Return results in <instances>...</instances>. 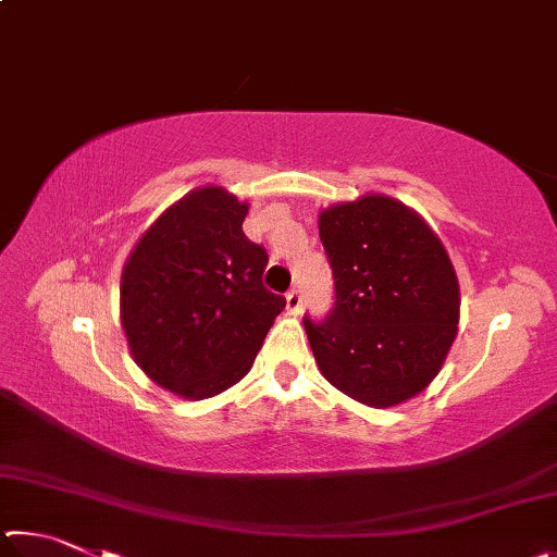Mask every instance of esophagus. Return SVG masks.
Instances as JSON below:
<instances>
[{"instance_id": "34e87169", "label": "esophagus", "mask_w": 557, "mask_h": 557, "mask_svg": "<svg viewBox=\"0 0 557 557\" xmlns=\"http://www.w3.org/2000/svg\"><path fill=\"white\" fill-rule=\"evenodd\" d=\"M285 299H287V312L289 314H299L301 312V295H299V289H289Z\"/></svg>"}]
</instances>
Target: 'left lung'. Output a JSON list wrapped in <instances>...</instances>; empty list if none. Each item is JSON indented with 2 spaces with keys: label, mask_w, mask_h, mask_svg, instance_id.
Here are the masks:
<instances>
[{
  "label": "left lung",
  "mask_w": 557,
  "mask_h": 557,
  "mask_svg": "<svg viewBox=\"0 0 557 557\" xmlns=\"http://www.w3.org/2000/svg\"><path fill=\"white\" fill-rule=\"evenodd\" d=\"M334 270L326 322L305 317L324 379L369 408H393L432 383L457 338L459 280L420 213L385 194H363L319 213Z\"/></svg>",
  "instance_id": "obj_1"
}]
</instances>
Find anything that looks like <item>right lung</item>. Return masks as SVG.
<instances>
[{
  "mask_svg": "<svg viewBox=\"0 0 557 557\" xmlns=\"http://www.w3.org/2000/svg\"><path fill=\"white\" fill-rule=\"evenodd\" d=\"M248 203L206 184L132 248L120 280L129 354L159 388L213 398L252 369L285 297L262 287L268 252L243 233Z\"/></svg>",
  "mask_w": 557,
  "mask_h": 557,
  "instance_id": "add662e5",
  "label": "right lung"
}]
</instances>
